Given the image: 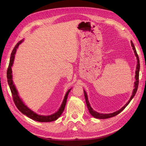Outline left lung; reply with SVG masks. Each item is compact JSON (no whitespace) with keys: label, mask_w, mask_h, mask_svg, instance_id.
<instances>
[{"label":"left lung","mask_w":146,"mask_h":146,"mask_svg":"<svg viewBox=\"0 0 146 146\" xmlns=\"http://www.w3.org/2000/svg\"><path fill=\"white\" fill-rule=\"evenodd\" d=\"M131 46L133 47V49L134 50V52L135 53V55L137 57V68H136V71H135V85H134V87L135 88L133 90V94L131 96V98H130L129 100L128 101V102L123 106L121 109H120L119 111H117L116 112H115L113 113H107V114H104V113H98L96 111H95L92 108H91V106H90V104H89V102L88 101V96H87V94L86 93V92L85 90H83V92H84V95H85V100H86V105H87V106H88V110L89 111V113L92 115L94 117L96 118H98V119H106V118H111V117H115L118 114H119L121 112H122V111H123L125 107L129 104V103L130 102V101H131V99L133 98V97L134 96L135 94H136L137 92V89H138V86H139V70H140V60H139V56H138L137 53V51H136V50H135V48L134 47V44L133 43L132 41H131Z\"/></svg>","instance_id":"obj_1"}]
</instances>
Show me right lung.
Listing matches in <instances>:
<instances>
[{"label":"right lung","instance_id":"1","mask_svg":"<svg viewBox=\"0 0 146 146\" xmlns=\"http://www.w3.org/2000/svg\"><path fill=\"white\" fill-rule=\"evenodd\" d=\"M23 40H21L19 41L17 45H15V47L13 49L12 53H11V56L10 58V61H9V64L8 68H7V82H8L9 86L11 91L12 95L13 97V102L17 107V108L23 113L27 115L28 117L30 118L31 119H33L34 121H36L38 122H51L53 121H56V119H58V117H60L61 113H63L65 106L67 102V96L68 95V93L70 92V91L71 89H69L64 96V100L63 101L62 104H61L60 108H59L58 111L56 112L55 113H54L52 115H48V116H43V115H38L36 113L32 111L30 109H29L28 107L24 105V104L23 103L21 99L18 96V92L15 87V85L13 83L12 81V68L11 67L13 65V61H14V58H15V54L16 53V51L17 48L18 47V46L19 44L22 42Z\"/></svg>","mask_w":146,"mask_h":146}]
</instances>
